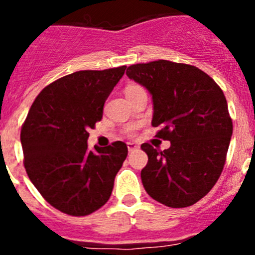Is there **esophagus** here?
Masks as SVG:
<instances>
[{"label": "esophagus", "instance_id": "1", "mask_svg": "<svg viewBox=\"0 0 255 255\" xmlns=\"http://www.w3.org/2000/svg\"><path fill=\"white\" fill-rule=\"evenodd\" d=\"M126 145H128V149H129V152H132V150H135V149H138L139 148V145L138 144H135V143H128L126 144Z\"/></svg>", "mask_w": 255, "mask_h": 255}]
</instances>
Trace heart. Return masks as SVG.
<instances>
[{
	"mask_svg": "<svg viewBox=\"0 0 255 255\" xmlns=\"http://www.w3.org/2000/svg\"><path fill=\"white\" fill-rule=\"evenodd\" d=\"M141 91H144V89L141 87H139V85L130 84V85H128V87H126L125 94H126V96H131V94L138 93V92H141ZM126 132H128L129 135H132V134H134V130H132V128H131V129H129Z\"/></svg>",
	"mask_w": 255,
	"mask_h": 255,
	"instance_id": "1",
	"label": "heart"
}]
</instances>
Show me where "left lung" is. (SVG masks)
Masks as SVG:
<instances>
[{
  "label": "left lung",
  "mask_w": 255,
  "mask_h": 255,
  "mask_svg": "<svg viewBox=\"0 0 255 255\" xmlns=\"http://www.w3.org/2000/svg\"><path fill=\"white\" fill-rule=\"evenodd\" d=\"M126 75L152 94V125L171 143L164 150L141 144L144 189L171 208L193 206L215 186L226 161L233 121L224 92L198 67L167 60L131 65Z\"/></svg>",
  "instance_id": "obj_1"
}]
</instances>
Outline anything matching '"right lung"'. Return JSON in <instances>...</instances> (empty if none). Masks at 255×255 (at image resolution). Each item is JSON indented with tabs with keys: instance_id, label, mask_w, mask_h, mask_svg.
Segmentation results:
<instances>
[{
	"instance_id": "right-lung-1",
	"label": "right lung",
	"mask_w": 255,
	"mask_h": 255,
	"mask_svg": "<svg viewBox=\"0 0 255 255\" xmlns=\"http://www.w3.org/2000/svg\"><path fill=\"white\" fill-rule=\"evenodd\" d=\"M126 66L83 70L47 85L31 105L20 140L29 179L42 197L70 216H87L107 203L128 155L124 141L88 149V130Z\"/></svg>"
}]
</instances>
